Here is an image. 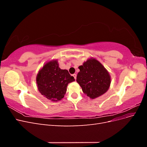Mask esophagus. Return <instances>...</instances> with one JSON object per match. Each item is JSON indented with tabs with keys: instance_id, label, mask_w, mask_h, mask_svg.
Segmentation results:
<instances>
[{
	"instance_id": "esophagus-1",
	"label": "esophagus",
	"mask_w": 147,
	"mask_h": 147,
	"mask_svg": "<svg viewBox=\"0 0 147 147\" xmlns=\"http://www.w3.org/2000/svg\"><path fill=\"white\" fill-rule=\"evenodd\" d=\"M72 76L74 77L75 80H76V78H77V75H76V74H73V75H72Z\"/></svg>"
}]
</instances>
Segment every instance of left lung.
Wrapping results in <instances>:
<instances>
[{
	"mask_svg": "<svg viewBox=\"0 0 147 147\" xmlns=\"http://www.w3.org/2000/svg\"><path fill=\"white\" fill-rule=\"evenodd\" d=\"M77 82L82 91L91 99L97 98L109 90L110 76L104 67L95 59H89L78 67Z\"/></svg>",
	"mask_w": 147,
	"mask_h": 147,
	"instance_id": "left-lung-1",
	"label": "left lung"
}]
</instances>
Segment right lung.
Wrapping results in <instances>:
<instances>
[{
    "instance_id": "right-lung-1",
    "label": "right lung",
    "mask_w": 147,
    "mask_h": 147,
    "mask_svg": "<svg viewBox=\"0 0 147 147\" xmlns=\"http://www.w3.org/2000/svg\"><path fill=\"white\" fill-rule=\"evenodd\" d=\"M36 80L40 92L48 99L55 102L63 98L68 84L75 81V79L68 70L61 69L55 60L43 65Z\"/></svg>"
}]
</instances>
